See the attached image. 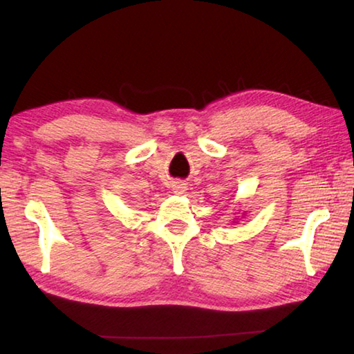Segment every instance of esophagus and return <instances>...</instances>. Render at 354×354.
Returning <instances> with one entry per match:
<instances>
[{
    "label": "esophagus",
    "mask_w": 354,
    "mask_h": 354,
    "mask_svg": "<svg viewBox=\"0 0 354 354\" xmlns=\"http://www.w3.org/2000/svg\"><path fill=\"white\" fill-rule=\"evenodd\" d=\"M173 190H175V194H184V192H185V184L175 183V184H173Z\"/></svg>",
    "instance_id": "esophagus-1"
}]
</instances>
